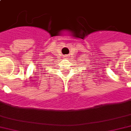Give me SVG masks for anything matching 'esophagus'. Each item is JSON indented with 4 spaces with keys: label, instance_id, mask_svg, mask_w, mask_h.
<instances>
[{
    "label": "esophagus",
    "instance_id": "34e87169",
    "mask_svg": "<svg viewBox=\"0 0 131 131\" xmlns=\"http://www.w3.org/2000/svg\"><path fill=\"white\" fill-rule=\"evenodd\" d=\"M66 58H67V57H66Z\"/></svg>",
    "mask_w": 131,
    "mask_h": 131
}]
</instances>
